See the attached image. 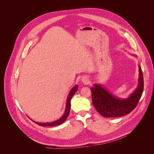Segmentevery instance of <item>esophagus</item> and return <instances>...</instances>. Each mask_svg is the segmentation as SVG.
<instances>
[{"instance_id":"1","label":"esophagus","mask_w":154,"mask_h":154,"mask_svg":"<svg viewBox=\"0 0 154 154\" xmlns=\"http://www.w3.org/2000/svg\"><path fill=\"white\" fill-rule=\"evenodd\" d=\"M82 81L84 83H87V82H88V79H87V77H83L82 78Z\"/></svg>"}]
</instances>
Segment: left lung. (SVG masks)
<instances>
[{
    "mask_svg": "<svg viewBox=\"0 0 154 154\" xmlns=\"http://www.w3.org/2000/svg\"><path fill=\"white\" fill-rule=\"evenodd\" d=\"M143 72L140 65H139L137 87L127 98L121 99L116 97L103 86L97 83L90 89L92 103L96 110L103 117L115 118L127 115L136 108L143 94Z\"/></svg>",
    "mask_w": 154,
    "mask_h": 154,
    "instance_id": "left-lung-1",
    "label": "left lung"
}]
</instances>
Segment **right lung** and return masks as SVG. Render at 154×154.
<instances>
[{
  "instance_id": "add662e5",
  "label": "right lung",
  "mask_w": 154,
  "mask_h": 154,
  "mask_svg": "<svg viewBox=\"0 0 154 154\" xmlns=\"http://www.w3.org/2000/svg\"><path fill=\"white\" fill-rule=\"evenodd\" d=\"M78 88V85H76L74 86L71 91H70L69 94H68V96H67V98L66 110H65V112H64L63 116L60 119L54 121V122H49V123H38V122H34V121L32 120L31 119L32 121V122L36 123L37 125H38L40 126H45V127H54V126H57V125H61L62 123H63L65 121H66V119L67 118L69 114L70 109H71V100L72 99V96H74V94H75V92L77 91Z\"/></svg>"
}]
</instances>
